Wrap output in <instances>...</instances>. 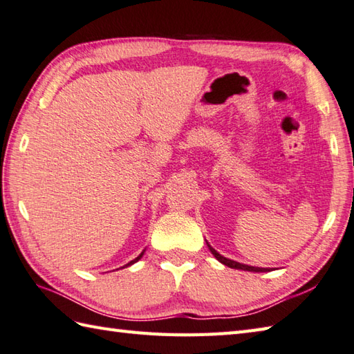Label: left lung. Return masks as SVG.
<instances>
[{"label": "left lung", "instance_id": "left-lung-1", "mask_svg": "<svg viewBox=\"0 0 354 354\" xmlns=\"http://www.w3.org/2000/svg\"><path fill=\"white\" fill-rule=\"evenodd\" d=\"M207 248L211 249L212 255L218 259L220 263H223L225 266H227V268H232V269H240V270H248V272H268L269 269H263V268H252V266H246V264H241V263H236V261H232V259H227L225 257H221L217 250L212 249L211 246L207 244Z\"/></svg>", "mask_w": 354, "mask_h": 354}]
</instances>
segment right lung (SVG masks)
Segmentation results:
<instances>
[{
    "label": "right lung",
    "mask_w": 354,
    "mask_h": 354,
    "mask_svg": "<svg viewBox=\"0 0 354 354\" xmlns=\"http://www.w3.org/2000/svg\"><path fill=\"white\" fill-rule=\"evenodd\" d=\"M142 255H143V252H142V254H140V255H139V257H137V258H134V259H133V261H129V263H128V264H127V266H131V264H134V263H136V261H139V259H140V258H142Z\"/></svg>",
    "instance_id": "add662e5"
}]
</instances>
